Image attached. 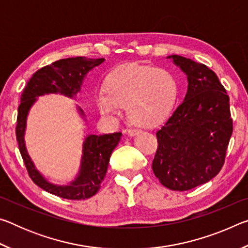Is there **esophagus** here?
I'll use <instances>...</instances> for the list:
<instances>
[{"instance_id":"1","label":"esophagus","mask_w":248,"mask_h":248,"mask_svg":"<svg viewBox=\"0 0 248 248\" xmlns=\"http://www.w3.org/2000/svg\"><path fill=\"white\" fill-rule=\"evenodd\" d=\"M124 132L127 133L129 137H134V136H137V134L140 133V130H138V129H129V130H124Z\"/></svg>"}]
</instances>
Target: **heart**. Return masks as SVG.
Segmentation results:
<instances>
[{"instance_id":"b5f03b06","label":"heart","mask_w":248,"mask_h":248,"mask_svg":"<svg viewBox=\"0 0 248 248\" xmlns=\"http://www.w3.org/2000/svg\"><path fill=\"white\" fill-rule=\"evenodd\" d=\"M106 90L99 91L95 102L100 114L115 118L127 105L130 120L140 127L163 123L174 108L178 84L170 70L152 65L125 64L108 75Z\"/></svg>"}]
</instances>
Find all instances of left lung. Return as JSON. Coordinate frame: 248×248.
Instances as JSON below:
<instances>
[{
    "label": "left lung",
    "instance_id": "8db88e82",
    "mask_svg": "<svg viewBox=\"0 0 248 248\" xmlns=\"http://www.w3.org/2000/svg\"><path fill=\"white\" fill-rule=\"evenodd\" d=\"M187 75L184 102L156 132L154 175L170 190L185 191L219 174L233 131L230 98L207 65L173 54Z\"/></svg>",
    "mask_w": 248,
    "mask_h": 248
}]
</instances>
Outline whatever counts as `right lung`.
<instances>
[{"instance_id":"add662e5","label":"right lung","mask_w":248,"mask_h":248,"mask_svg":"<svg viewBox=\"0 0 248 248\" xmlns=\"http://www.w3.org/2000/svg\"><path fill=\"white\" fill-rule=\"evenodd\" d=\"M104 58H68L44 66L27 82L20 97L17 114L16 139L19 152L22 154L29 177L37 186L44 190L64 199L84 200L91 198L99 190L100 184L106 175L109 158L112 151L119 143L121 132L103 134H87L83 141L81 166L77 177L68 185H56L48 182L36 169L25 145V130L28 112L39 96L46 94H61L73 98L81 91L84 78L90 71L102 64ZM79 115L84 117V111L78 107Z\"/></svg>"}]
</instances>
